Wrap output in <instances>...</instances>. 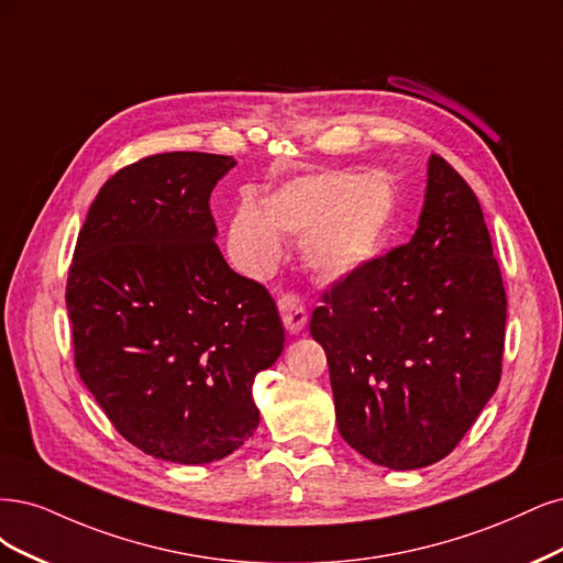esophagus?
Instances as JSON below:
<instances>
[{
	"label": "esophagus",
	"instance_id": "34e87169",
	"mask_svg": "<svg viewBox=\"0 0 563 563\" xmlns=\"http://www.w3.org/2000/svg\"><path fill=\"white\" fill-rule=\"evenodd\" d=\"M278 308H280V318L285 322L287 332L297 334V332L303 330L308 316H306V308L299 301V297H295V295H280L278 297Z\"/></svg>",
	"mask_w": 563,
	"mask_h": 563
}]
</instances>
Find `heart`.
<instances>
[{
  "mask_svg": "<svg viewBox=\"0 0 563 563\" xmlns=\"http://www.w3.org/2000/svg\"><path fill=\"white\" fill-rule=\"evenodd\" d=\"M395 191L386 177L322 170L292 179L266 198L243 201L229 229L233 262L264 274L280 257V233L301 241L306 266L324 280L346 278L374 262L395 222Z\"/></svg>",
  "mask_w": 563,
  "mask_h": 563,
  "instance_id": "heart-1",
  "label": "heart"
}]
</instances>
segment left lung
<instances>
[{
  "label": "left lung",
  "instance_id": "obj_1",
  "mask_svg": "<svg viewBox=\"0 0 563 563\" xmlns=\"http://www.w3.org/2000/svg\"><path fill=\"white\" fill-rule=\"evenodd\" d=\"M505 318L482 206L432 154L411 241L336 280L311 316L341 438L390 470L449 456L498 388Z\"/></svg>",
  "mask_w": 563,
  "mask_h": 563
}]
</instances>
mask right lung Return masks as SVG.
<instances>
[{
  "label": "right lung",
  "mask_w": 563,
  "mask_h": 563,
  "mask_svg": "<svg viewBox=\"0 0 563 563\" xmlns=\"http://www.w3.org/2000/svg\"><path fill=\"white\" fill-rule=\"evenodd\" d=\"M231 156L168 152L112 175L67 276L75 365L107 419L147 456L203 465L260 426L255 376L285 346L276 301L214 243Z\"/></svg>",
  "instance_id": "right-lung-1"
}]
</instances>
